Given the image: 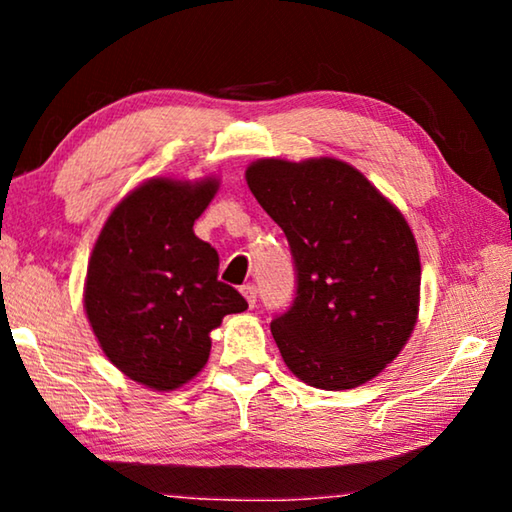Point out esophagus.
<instances>
[{
	"label": "esophagus",
	"instance_id": "obj_1",
	"mask_svg": "<svg viewBox=\"0 0 512 512\" xmlns=\"http://www.w3.org/2000/svg\"><path fill=\"white\" fill-rule=\"evenodd\" d=\"M241 293H244V298L248 300V307H255V302H257V287L255 284H244V287H241Z\"/></svg>",
	"mask_w": 512,
	"mask_h": 512
}]
</instances>
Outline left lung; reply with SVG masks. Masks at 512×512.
Wrapping results in <instances>:
<instances>
[{
  "mask_svg": "<svg viewBox=\"0 0 512 512\" xmlns=\"http://www.w3.org/2000/svg\"><path fill=\"white\" fill-rule=\"evenodd\" d=\"M250 192L287 235L296 298L271 320L282 359L323 391L366 384L413 332L420 255L397 207L334 158L259 160Z\"/></svg>",
  "mask_w": 512,
  "mask_h": 512,
  "instance_id": "8db88e82",
  "label": "left lung"
}]
</instances>
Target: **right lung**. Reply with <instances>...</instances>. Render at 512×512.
<instances>
[{
    "mask_svg": "<svg viewBox=\"0 0 512 512\" xmlns=\"http://www.w3.org/2000/svg\"><path fill=\"white\" fill-rule=\"evenodd\" d=\"M216 180L189 185L153 178L121 201L94 244L85 311L115 366L155 391H173L201 372L210 332L248 309L219 282V253L194 235Z\"/></svg>",
    "mask_w": 512,
    "mask_h": 512,
    "instance_id": "1",
    "label": "right lung"
}]
</instances>
